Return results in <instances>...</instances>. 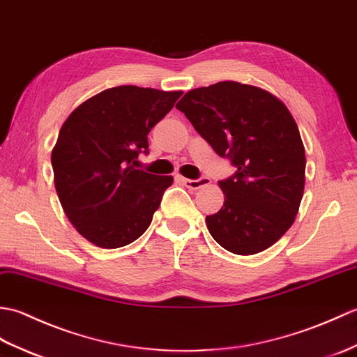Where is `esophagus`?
Masks as SVG:
<instances>
[{
    "mask_svg": "<svg viewBox=\"0 0 357 357\" xmlns=\"http://www.w3.org/2000/svg\"><path fill=\"white\" fill-rule=\"evenodd\" d=\"M180 181H181V183H183L186 188L192 189V191H195V189H200V188H203V186L211 185V178H208V177H202V178H199V180H191V178L180 177Z\"/></svg>",
    "mask_w": 357,
    "mask_h": 357,
    "instance_id": "34e87169",
    "label": "esophagus"
}]
</instances>
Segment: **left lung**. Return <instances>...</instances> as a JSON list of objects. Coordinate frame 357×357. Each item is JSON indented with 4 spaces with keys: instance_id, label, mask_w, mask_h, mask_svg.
Returning a JSON list of instances; mask_svg holds the SVG:
<instances>
[{
    "instance_id": "obj_1",
    "label": "left lung",
    "mask_w": 357,
    "mask_h": 357,
    "mask_svg": "<svg viewBox=\"0 0 357 357\" xmlns=\"http://www.w3.org/2000/svg\"><path fill=\"white\" fill-rule=\"evenodd\" d=\"M221 157L236 166L220 181L225 203L206 226L221 248L255 255L295 221L305 185V149L295 119L272 93L223 81L188 91L176 105Z\"/></svg>"
}]
</instances>
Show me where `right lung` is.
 <instances>
[{
    "mask_svg": "<svg viewBox=\"0 0 357 357\" xmlns=\"http://www.w3.org/2000/svg\"><path fill=\"white\" fill-rule=\"evenodd\" d=\"M181 94L114 86L82 102L62 123L52 151L54 188L70 223L98 248H123L151 225L174 178L134 163Z\"/></svg>",
    "mask_w": 357,
    "mask_h": 357,
    "instance_id": "obj_1",
    "label": "right lung"
}]
</instances>
